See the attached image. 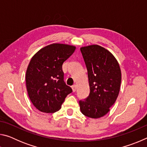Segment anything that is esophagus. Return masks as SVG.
Here are the masks:
<instances>
[{
    "mask_svg": "<svg viewBox=\"0 0 147 147\" xmlns=\"http://www.w3.org/2000/svg\"><path fill=\"white\" fill-rule=\"evenodd\" d=\"M76 88H77V87H76V85H75V84L72 86V89H73V92H75L76 91Z\"/></svg>",
    "mask_w": 147,
    "mask_h": 147,
    "instance_id": "esophagus-1",
    "label": "esophagus"
}]
</instances>
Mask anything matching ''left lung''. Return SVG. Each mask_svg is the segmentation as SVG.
<instances>
[{
    "mask_svg": "<svg viewBox=\"0 0 147 147\" xmlns=\"http://www.w3.org/2000/svg\"><path fill=\"white\" fill-rule=\"evenodd\" d=\"M85 61L90 93L80 100L84 115L98 119L106 115L115 102L120 91L121 71L117 60L110 52L98 45L80 48Z\"/></svg>",
    "mask_w": 147,
    "mask_h": 147,
    "instance_id": "left-lung-1",
    "label": "left lung"
}]
</instances>
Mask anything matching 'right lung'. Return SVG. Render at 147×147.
Here are the masks:
<instances>
[{
    "label": "right lung",
    "mask_w": 147,
    "mask_h": 147,
    "mask_svg": "<svg viewBox=\"0 0 147 147\" xmlns=\"http://www.w3.org/2000/svg\"><path fill=\"white\" fill-rule=\"evenodd\" d=\"M76 47L53 43L34 54L27 67L26 86L33 105L41 112L54 113L61 108L73 90L63 80L62 65Z\"/></svg>",
    "instance_id": "add662e5"
}]
</instances>
